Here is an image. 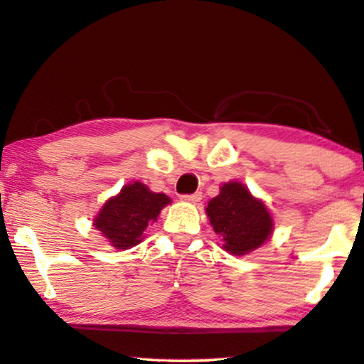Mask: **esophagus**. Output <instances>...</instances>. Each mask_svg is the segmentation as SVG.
Instances as JSON below:
<instances>
[{"instance_id": "34e87169", "label": "esophagus", "mask_w": 364, "mask_h": 364, "mask_svg": "<svg viewBox=\"0 0 364 364\" xmlns=\"http://www.w3.org/2000/svg\"><path fill=\"white\" fill-rule=\"evenodd\" d=\"M201 198H203L201 191H196L193 194H181L180 196L181 201H188V203H198V201H201Z\"/></svg>"}]
</instances>
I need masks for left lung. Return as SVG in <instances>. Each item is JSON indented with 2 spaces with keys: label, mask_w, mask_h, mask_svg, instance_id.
Instances as JSON below:
<instances>
[{
  "label": "left lung",
  "mask_w": 364,
  "mask_h": 364,
  "mask_svg": "<svg viewBox=\"0 0 364 364\" xmlns=\"http://www.w3.org/2000/svg\"><path fill=\"white\" fill-rule=\"evenodd\" d=\"M209 223L229 254L244 255L260 247L270 237L274 221L265 204L254 198L244 184L229 181L208 203Z\"/></svg>",
  "instance_id": "left-lung-1"
}]
</instances>
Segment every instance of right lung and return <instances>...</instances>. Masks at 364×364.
<instances>
[{"label":"right lung","mask_w":364,"mask_h":364,"mask_svg":"<svg viewBox=\"0 0 364 364\" xmlns=\"http://www.w3.org/2000/svg\"><path fill=\"white\" fill-rule=\"evenodd\" d=\"M170 203L166 194L153 193L143 183H130L105 201L94 219V226L115 249H130L141 242L146 228Z\"/></svg>","instance_id":"1"}]
</instances>
